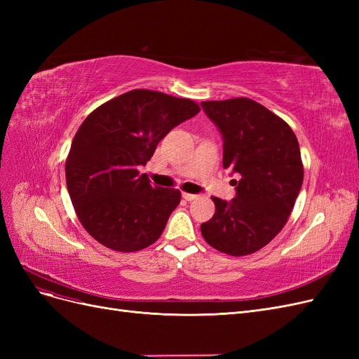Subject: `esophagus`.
<instances>
[{"mask_svg":"<svg viewBox=\"0 0 359 359\" xmlns=\"http://www.w3.org/2000/svg\"><path fill=\"white\" fill-rule=\"evenodd\" d=\"M182 198L186 201H193L198 198V194H191V193H182Z\"/></svg>","mask_w":359,"mask_h":359,"instance_id":"1","label":"esophagus"}]
</instances>
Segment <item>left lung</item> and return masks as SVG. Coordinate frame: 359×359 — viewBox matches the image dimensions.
Wrapping results in <instances>:
<instances>
[{
  "label": "left lung",
  "mask_w": 359,
  "mask_h": 359,
  "mask_svg": "<svg viewBox=\"0 0 359 359\" xmlns=\"http://www.w3.org/2000/svg\"><path fill=\"white\" fill-rule=\"evenodd\" d=\"M203 112L223 136V168L241 177L236 196L212 198V219L201 232L215 250L252 255L283 229L299 194L304 168L295 133L260 103L238 97L202 102Z\"/></svg>",
  "instance_id": "1"
}]
</instances>
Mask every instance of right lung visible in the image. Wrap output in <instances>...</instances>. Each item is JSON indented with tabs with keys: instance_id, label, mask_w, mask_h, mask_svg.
<instances>
[{
	"instance_id": "obj_1",
	"label": "right lung",
	"mask_w": 359,
	"mask_h": 359,
	"mask_svg": "<svg viewBox=\"0 0 359 359\" xmlns=\"http://www.w3.org/2000/svg\"><path fill=\"white\" fill-rule=\"evenodd\" d=\"M199 111L190 99L132 90L85 118L70 147L66 180L78 219L95 241L130 253L158 240L181 191L151 186L139 168L173 127Z\"/></svg>"
}]
</instances>
